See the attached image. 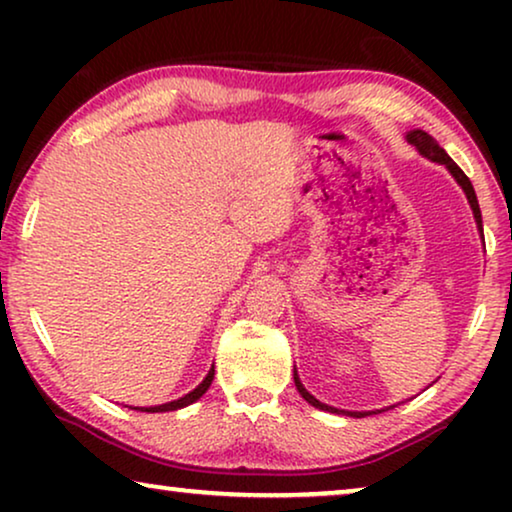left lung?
Returning a JSON list of instances; mask_svg holds the SVG:
<instances>
[{
	"label": "left lung",
	"mask_w": 512,
	"mask_h": 512,
	"mask_svg": "<svg viewBox=\"0 0 512 512\" xmlns=\"http://www.w3.org/2000/svg\"><path fill=\"white\" fill-rule=\"evenodd\" d=\"M408 142L415 146V149L422 153L424 158H429V160H433V163H440V165H445L447 170H450V174L454 179H457V184L464 188V193H466V198H468V202H471V209H473V216H475V223H478V228L482 230V214H480V205H478V198H475V191H473V184H471V179L466 177L464 172H461V167L454 163V160L447 156L445 153V149H440V144L436 142V139H433L429 132H424V130H410L408 132ZM293 380H296V387H298V391H300V396L305 398L307 403L310 405H314V408H319V410H328V412H342V415H349V417H368V415H373V412H349V410H338V408H331V405H326V403H321V401H317V398H314L310 391H307L305 387H303V382L298 380V373L296 370H293ZM382 412V410H380Z\"/></svg>",
	"instance_id": "1"
}]
</instances>
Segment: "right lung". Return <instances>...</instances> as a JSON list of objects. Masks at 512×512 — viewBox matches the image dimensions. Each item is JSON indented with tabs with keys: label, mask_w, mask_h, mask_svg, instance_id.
Wrapping results in <instances>:
<instances>
[{
	"label": "right lung",
	"mask_w": 512,
	"mask_h": 512,
	"mask_svg": "<svg viewBox=\"0 0 512 512\" xmlns=\"http://www.w3.org/2000/svg\"><path fill=\"white\" fill-rule=\"evenodd\" d=\"M212 380H214V366L209 368V373H207L205 380H202L198 387L191 391V394L181 396V398H177V401H170V403H163V405H153V408H135V410H139V412H170V410L186 408V405L195 403L202 394H205V391L209 389V384H212Z\"/></svg>",
	"instance_id": "add662e5"
}]
</instances>
